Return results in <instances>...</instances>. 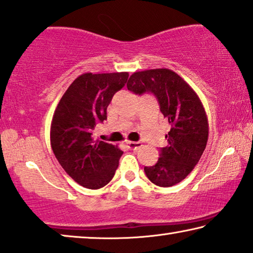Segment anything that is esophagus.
<instances>
[{"label": "esophagus", "instance_id": "esophagus-1", "mask_svg": "<svg viewBox=\"0 0 253 253\" xmlns=\"http://www.w3.org/2000/svg\"><path fill=\"white\" fill-rule=\"evenodd\" d=\"M126 145L128 148L130 149V150H137L138 148L141 147V142H133V141H128L126 142Z\"/></svg>", "mask_w": 253, "mask_h": 253}]
</instances>
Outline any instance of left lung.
Wrapping results in <instances>:
<instances>
[{
	"label": "left lung",
	"mask_w": 253,
	"mask_h": 253,
	"mask_svg": "<svg viewBox=\"0 0 253 253\" xmlns=\"http://www.w3.org/2000/svg\"><path fill=\"white\" fill-rule=\"evenodd\" d=\"M135 94L150 91L169 119V144L154 166L144 167L148 179L159 187H172L189 175L201 159L209 138V122L201 98L179 74L169 69L134 72L127 83Z\"/></svg>",
	"instance_id": "left-lung-1"
}]
</instances>
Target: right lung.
Segmentation results:
<instances>
[{
	"mask_svg": "<svg viewBox=\"0 0 253 253\" xmlns=\"http://www.w3.org/2000/svg\"><path fill=\"white\" fill-rule=\"evenodd\" d=\"M128 76V72L81 74L64 92L52 116L50 144L55 157L77 183L88 189L106 186L124 154L118 145L95 140L92 130L106 119V108Z\"/></svg>",
	"mask_w": 253,
	"mask_h": 253,
	"instance_id": "1",
	"label": "right lung"
}]
</instances>
